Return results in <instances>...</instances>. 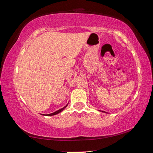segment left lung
<instances>
[{
    "label": "left lung",
    "instance_id": "1",
    "mask_svg": "<svg viewBox=\"0 0 153 153\" xmlns=\"http://www.w3.org/2000/svg\"><path fill=\"white\" fill-rule=\"evenodd\" d=\"M102 112H104L105 113V111H102Z\"/></svg>",
    "mask_w": 153,
    "mask_h": 153
}]
</instances>
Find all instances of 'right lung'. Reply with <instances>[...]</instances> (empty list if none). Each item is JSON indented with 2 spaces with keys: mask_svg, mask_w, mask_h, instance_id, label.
<instances>
[{
  "mask_svg": "<svg viewBox=\"0 0 153 153\" xmlns=\"http://www.w3.org/2000/svg\"><path fill=\"white\" fill-rule=\"evenodd\" d=\"M67 105H68V104L65 106L64 107L61 108V109L56 111H55V112H54V113H51V114H46V115H45V114H42V115H45V116H52V115H56V114H58V113H61V111H63L65 109V108L67 107Z\"/></svg>",
  "mask_w": 153,
  "mask_h": 153,
  "instance_id": "1",
  "label": "right lung"
}]
</instances>
